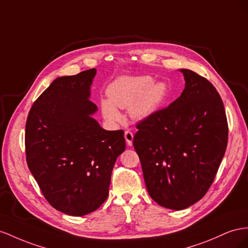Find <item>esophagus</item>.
I'll list each match as a JSON object with an SVG mask.
<instances>
[{
    "label": "esophagus",
    "instance_id": "1",
    "mask_svg": "<svg viewBox=\"0 0 248 248\" xmlns=\"http://www.w3.org/2000/svg\"><path fill=\"white\" fill-rule=\"evenodd\" d=\"M124 138H125V141H126V144L131 146L133 144L134 134L131 131H125L124 132Z\"/></svg>",
    "mask_w": 248,
    "mask_h": 248
}]
</instances>
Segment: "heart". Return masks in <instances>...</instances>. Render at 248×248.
Instances as JSON below:
<instances>
[{"instance_id": "heart-1", "label": "heart", "mask_w": 248, "mask_h": 248, "mask_svg": "<svg viewBox=\"0 0 248 248\" xmlns=\"http://www.w3.org/2000/svg\"><path fill=\"white\" fill-rule=\"evenodd\" d=\"M150 76H122L107 88L109 98L101 102L104 117L112 123L122 120L117 108H129L130 115L143 119L153 114L167 96V86L162 82H153Z\"/></svg>"}]
</instances>
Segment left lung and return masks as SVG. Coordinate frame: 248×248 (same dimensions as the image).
I'll return each mask as SVG.
<instances>
[{"label": "left lung", "instance_id": "1", "mask_svg": "<svg viewBox=\"0 0 248 248\" xmlns=\"http://www.w3.org/2000/svg\"><path fill=\"white\" fill-rule=\"evenodd\" d=\"M180 70L186 81L181 96L137 123L133 139L148 194L172 210L192 206L208 192L229 138L223 102L213 84Z\"/></svg>", "mask_w": 248, "mask_h": 248}]
</instances>
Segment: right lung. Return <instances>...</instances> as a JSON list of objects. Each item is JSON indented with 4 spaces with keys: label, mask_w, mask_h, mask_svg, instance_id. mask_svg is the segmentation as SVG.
Returning a JSON list of instances; mask_svg holds the SVG:
<instances>
[{
    "label": "right lung",
    "mask_w": 248,
    "mask_h": 248,
    "mask_svg": "<svg viewBox=\"0 0 248 248\" xmlns=\"http://www.w3.org/2000/svg\"><path fill=\"white\" fill-rule=\"evenodd\" d=\"M95 68L61 77L42 93L28 114V167L53 208L83 216L107 200L111 173L125 148L124 132L106 131L91 114Z\"/></svg>",
    "instance_id": "add662e5"
}]
</instances>
